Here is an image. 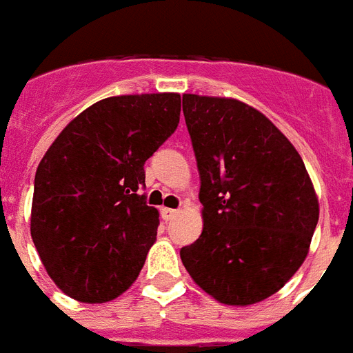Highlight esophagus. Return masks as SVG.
I'll return each instance as SVG.
<instances>
[{"mask_svg": "<svg viewBox=\"0 0 353 353\" xmlns=\"http://www.w3.org/2000/svg\"><path fill=\"white\" fill-rule=\"evenodd\" d=\"M176 215H179V210H171V208H163L162 210L163 221H171V219H174Z\"/></svg>", "mask_w": 353, "mask_h": 353, "instance_id": "obj_1", "label": "esophagus"}]
</instances>
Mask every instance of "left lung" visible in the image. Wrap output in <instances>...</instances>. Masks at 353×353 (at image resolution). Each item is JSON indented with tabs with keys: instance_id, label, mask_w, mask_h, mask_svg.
<instances>
[{
	"instance_id": "8db88e82",
	"label": "left lung",
	"mask_w": 353,
	"mask_h": 353,
	"mask_svg": "<svg viewBox=\"0 0 353 353\" xmlns=\"http://www.w3.org/2000/svg\"><path fill=\"white\" fill-rule=\"evenodd\" d=\"M200 174L202 235L180 250L200 288L246 306L306 259L319 202L301 154L262 112L231 98L182 97Z\"/></svg>"
}]
</instances>
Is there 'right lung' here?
<instances>
[{"instance_id": "1", "label": "right lung", "mask_w": 353, "mask_h": 353, "mask_svg": "<svg viewBox=\"0 0 353 353\" xmlns=\"http://www.w3.org/2000/svg\"><path fill=\"white\" fill-rule=\"evenodd\" d=\"M180 122V94L97 101L60 132L34 179L30 235L45 270L81 303L137 281L159 228L143 163Z\"/></svg>"}]
</instances>
